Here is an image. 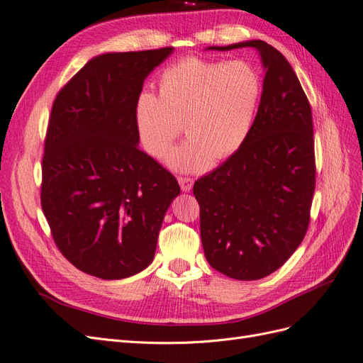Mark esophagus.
I'll return each instance as SVG.
<instances>
[{
    "instance_id": "1",
    "label": "esophagus",
    "mask_w": 363,
    "mask_h": 363,
    "mask_svg": "<svg viewBox=\"0 0 363 363\" xmlns=\"http://www.w3.org/2000/svg\"><path fill=\"white\" fill-rule=\"evenodd\" d=\"M177 180H179V184H180L182 191H184V192H189V191L192 189L194 180H192L191 177H183V175H179Z\"/></svg>"
}]
</instances>
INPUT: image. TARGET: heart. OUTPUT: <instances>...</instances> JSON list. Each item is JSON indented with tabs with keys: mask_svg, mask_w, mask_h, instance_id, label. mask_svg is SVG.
I'll return each mask as SVG.
<instances>
[{
	"mask_svg": "<svg viewBox=\"0 0 363 363\" xmlns=\"http://www.w3.org/2000/svg\"><path fill=\"white\" fill-rule=\"evenodd\" d=\"M260 94V75L245 60L184 57L160 74L157 96L144 92L138 98L135 119L140 147L160 159L183 125L188 139L168 152V167L204 171L244 145Z\"/></svg>",
	"mask_w": 363,
	"mask_h": 363,
	"instance_id": "heart-1",
	"label": "heart"
}]
</instances>
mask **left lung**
I'll list each match as a JSON object with an SVG mask.
<instances>
[{"label": "left lung", "instance_id": "1", "mask_svg": "<svg viewBox=\"0 0 363 363\" xmlns=\"http://www.w3.org/2000/svg\"><path fill=\"white\" fill-rule=\"evenodd\" d=\"M256 48L267 69L257 115L235 155L194 183L211 267L236 280L269 276L298 248L315 192L309 100L286 57L263 40L208 50Z\"/></svg>", "mask_w": 363, "mask_h": 363}]
</instances>
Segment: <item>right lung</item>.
I'll list each match as a JSON object with an SVG mask.
<instances>
[{"instance_id":"add662e5","label":"right lung","mask_w":363,"mask_h":363,"mask_svg":"<svg viewBox=\"0 0 363 363\" xmlns=\"http://www.w3.org/2000/svg\"><path fill=\"white\" fill-rule=\"evenodd\" d=\"M172 47L108 52L54 98L42 157L40 204L59 251L89 276L118 280L155 259L174 175L139 150L136 101Z\"/></svg>"}]
</instances>
